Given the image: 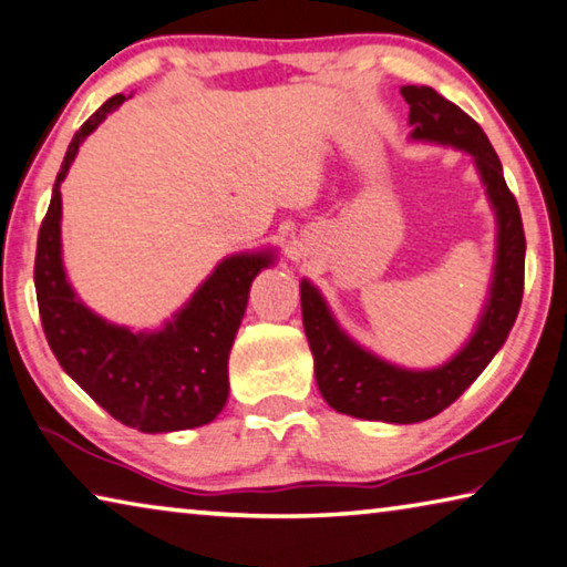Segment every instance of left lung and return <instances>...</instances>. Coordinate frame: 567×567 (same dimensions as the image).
<instances>
[{"mask_svg":"<svg viewBox=\"0 0 567 567\" xmlns=\"http://www.w3.org/2000/svg\"><path fill=\"white\" fill-rule=\"evenodd\" d=\"M401 95L411 107V136L452 143L456 148L470 151L497 209V265H494L489 302L480 328L462 353L446 365L434 371H403L358 348L336 326L320 292L308 280L300 285V302L322 399L348 416L416 424L452 406L477 381V375L507 340L525 290V229L515 194L507 188L499 158L480 123L470 118L460 105L439 95L434 87L406 85L401 87Z\"/></svg>","mask_w":567,"mask_h":567,"instance_id":"8db88e82","label":"left lung"}]
</instances>
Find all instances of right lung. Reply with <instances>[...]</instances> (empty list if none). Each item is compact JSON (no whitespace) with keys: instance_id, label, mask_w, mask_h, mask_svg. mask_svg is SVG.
<instances>
[{"instance_id":"add662e5","label":"right lung","mask_w":567,"mask_h":567,"mask_svg":"<svg viewBox=\"0 0 567 567\" xmlns=\"http://www.w3.org/2000/svg\"><path fill=\"white\" fill-rule=\"evenodd\" d=\"M123 101L125 95L105 101L70 141L38 235L34 290L44 338L62 371L121 424L164 434L209 424L224 409L229 350L247 310L249 287L272 255L224 259L186 308L148 336L111 326L75 298L60 257V184L80 143Z\"/></svg>"}]
</instances>
